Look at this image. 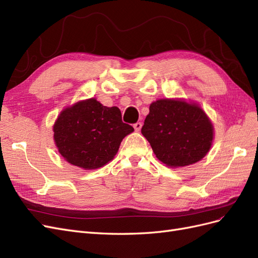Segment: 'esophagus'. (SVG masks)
Instances as JSON below:
<instances>
[{"label": "esophagus", "instance_id": "34e87169", "mask_svg": "<svg viewBox=\"0 0 258 258\" xmlns=\"http://www.w3.org/2000/svg\"><path fill=\"white\" fill-rule=\"evenodd\" d=\"M134 128H135V130H136L137 132H139L140 130H141V128H142V123H141V122L135 123V124H134Z\"/></svg>", "mask_w": 258, "mask_h": 258}]
</instances>
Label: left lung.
<instances>
[{
	"label": "left lung",
	"mask_w": 258,
	"mask_h": 258,
	"mask_svg": "<svg viewBox=\"0 0 258 258\" xmlns=\"http://www.w3.org/2000/svg\"><path fill=\"white\" fill-rule=\"evenodd\" d=\"M141 132L156 157L172 168L201 160L213 141V124L207 114L197 104L183 100L153 102Z\"/></svg>",
	"instance_id": "obj_1"
}]
</instances>
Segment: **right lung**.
<instances>
[{
    "label": "right lung",
    "mask_w": 258,
    "mask_h": 258,
    "mask_svg": "<svg viewBox=\"0 0 258 258\" xmlns=\"http://www.w3.org/2000/svg\"><path fill=\"white\" fill-rule=\"evenodd\" d=\"M134 127L121 120L117 106L88 99L64 108L53 124V140L68 162L85 170L103 167L118 152Z\"/></svg>",
    "instance_id": "1"
}]
</instances>
